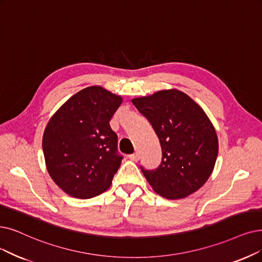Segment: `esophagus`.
<instances>
[{
	"label": "esophagus",
	"mask_w": 262,
	"mask_h": 262,
	"mask_svg": "<svg viewBox=\"0 0 262 262\" xmlns=\"http://www.w3.org/2000/svg\"><path fill=\"white\" fill-rule=\"evenodd\" d=\"M129 159L132 160V161H139L140 160V155L139 152H134L132 155L129 156Z\"/></svg>",
	"instance_id": "obj_1"
}]
</instances>
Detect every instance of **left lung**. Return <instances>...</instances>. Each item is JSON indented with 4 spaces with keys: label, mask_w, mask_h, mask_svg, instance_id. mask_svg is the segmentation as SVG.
Segmentation results:
<instances>
[{
    "label": "left lung",
    "mask_w": 262,
    "mask_h": 262,
    "mask_svg": "<svg viewBox=\"0 0 262 262\" xmlns=\"http://www.w3.org/2000/svg\"><path fill=\"white\" fill-rule=\"evenodd\" d=\"M132 103L151 123L162 161L157 170H142L155 192L171 200L192 194L213 173L218 138L203 108L185 92L159 90Z\"/></svg>",
    "instance_id": "left-lung-1"
}]
</instances>
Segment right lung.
<instances>
[{"mask_svg":"<svg viewBox=\"0 0 262 262\" xmlns=\"http://www.w3.org/2000/svg\"><path fill=\"white\" fill-rule=\"evenodd\" d=\"M122 101L102 86H90L49 119L41 143L46 169L67 194L89 199L110 188L122 159L110 121Z\"/></svg>","mask_w":262,"mask_h":262,"instance_id":"obj_1","label":"right lung"}]
</instances>
